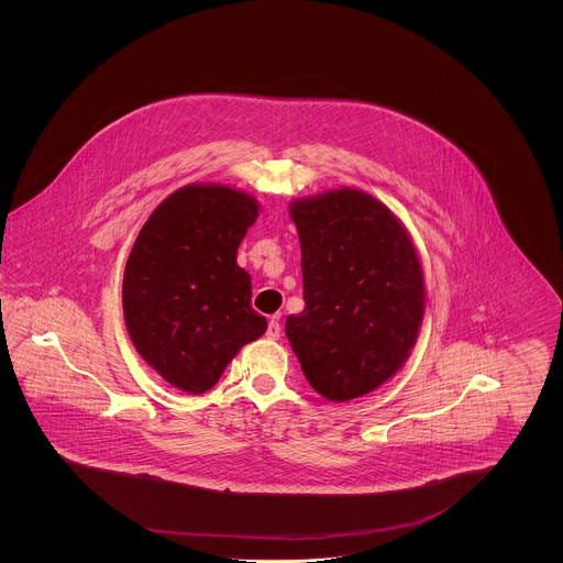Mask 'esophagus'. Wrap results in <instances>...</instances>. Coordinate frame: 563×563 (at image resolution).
<instances>
[{
    "mask_svg": "<svg viewBox=\"0 0 563 563\" xmlns=\"http://www.w3.org/2000/svg\"><path fill=\"white\" fill-rule=\"evenodd\" d=\"M266 338H268V340H278V338H280V324H278V321L272 319V321L268 322Z\"/></svg>",
    "mask_w": 563,
    "mask_h": 563,
    "instance_id": "obj_1",
    "label": "esophagus"
}]
</instances>
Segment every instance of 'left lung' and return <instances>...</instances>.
<instances>
[{
    "label": "left lung",
    "instance_id": "1",
    "mask_svg": "<svg viewBox=\"0 0 563 563\" xmlns=\"http://www.w3.org/2000/svg\"><path fill=\"white\" fill-rule=\"evenodd\" d=\"M301 246L306 308L285 322L310 386L358 399L399 372L424 317V274L401 221L361 189L289 207Z\"/></svg>",
    "mask_w": 563,
    "mask_h": 563
}]
</instances>
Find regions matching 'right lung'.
<instances>
[{
  "mask_svg": "<svg viewBox=\"0 0 563 563\" xmlns=\"http://www.w3.org/2000/svg\"><path fill=\"white\" fill-rule=\"evenodd\" d=\"M241 189L194 184L170 194L141 228L122 285L136 352L189 395H202L268 321L251 308L236 251L257 219Z\"/></svg>",
  "mask_w": 563,
  "mask_h": 563,
  "instance_id": "add662e5",
  "label": "right lung"
}]
</instances>
